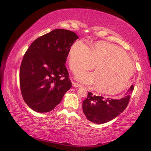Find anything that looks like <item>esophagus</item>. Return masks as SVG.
I'll return each instance as SVG.
<instances>
[{
    "label": "esophagus",
    "mask_w": 151,
    "mask_h": 151,
    "mask_svg": "<svg viewBox=\"0 0 151 151\" xmlns=\"http://www.w3.org/2000/svg\"><path fill=\"white\" fill-rule=\"evenodd\" d=\"M72 84L74 87H81V85H78V83H75V82H72Z\"/></svg>",
    "instance_id": "1"
}]
</instances>
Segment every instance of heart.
Instances as JSON below:
<instances>
[{
	"label": "heart",
	"mask_w": 151,
	"mask_h": 151,
	"mask_svg": "<svg viewBox=\"0 0 151 151\" xmlns=\"http://www.w3.org/2000/svg\"><path fill=\"white\" fill-rule=\"evenodd\" d=\"M68 63L73 73L80 72L76 79L86 85L96 84L101 93L113 95L123 91L134 73V66L121 48L111 43L98 41L91 46L78 40L74 42L68 52ZM94 73L82 70L93 68Z\"/></svg>",
	"instance_id": "heart-1"
}]
</instances>
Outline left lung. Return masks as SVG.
I'll return each mask as SVG.
<instances>
[{
	"label": "left lung",
	"instance_id": "left-lung-1",
	"mask_svg": "<svg viewBox=\"0 0 151 151\" xmlns=\"http://www.w3.org/2000/svg\"><path fill=\"white\" fill-rule=\"evenodd\" d=\"M133 89V85H131L127 95L120 99H105L88 92L87 98L83 103V112L86 119L94 123L103 124L116 118L127 108Z\"/></svg>",
	"mask_w": 151,
	"mask_h": 151
}]
</instances>
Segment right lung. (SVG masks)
Here are the masks:
<instances>
[{
    "label": "right lung",
    "instance_id": "add662e5",
    "mask_svg": "<svg viewBox=\"0 0 151 151\" xmlns=\"http://www.w3.org/2000/svg\"><path fill=\"white\" fill-rule=\"evenodd\" d=\"M78 38L70 30L55 29L36 39L25 52L20 68V91L33 111H52L72 86L65 63Z\"/></svg>",
    "mask_w": 151,
    "mask_h": 151
}]
</instances>
